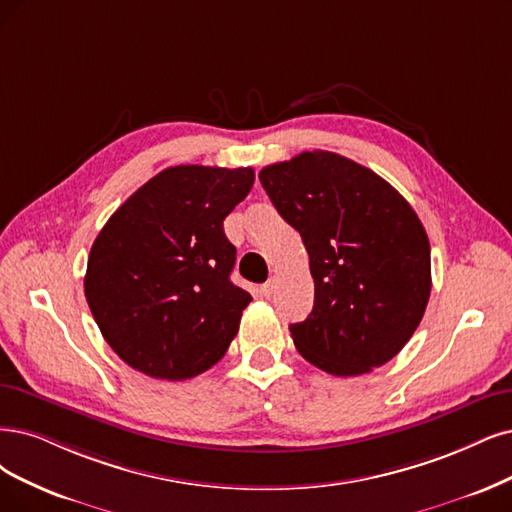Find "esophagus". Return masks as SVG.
I'll list each match as a JSON object with an SVG mask.
<instances>
[{
	"label": "esophagus",
	"mask_w": 512,
	"mask_h": 512,
	"mask_svg": "<svg viewBox=\"0 0 512 512\" xmlns=\"http://www.w3.org/2000/svg\"><path fill=\"white\" fill-rule=\"evenodd\" d=\"M274 289H276V278H270V280L266 282V285H263V287H261V293H263V295H266V297H272Z\"/></svg>",
	"instance_id": "34e87169"
}]
</instances>
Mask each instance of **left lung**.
Instances as JSON below:
<instances>
[{
  "label": "left lung",
  "mask_w": 512,
  "mask_h": 512,
  "mask_svg": "<svg viewBox=\"0 0 512 512\" xmlns=\"http://www.w3.org/2000/svg\"><path fill=\"white\" fill-rule=\"evenodd\" d=\"M259 181L310 257L314 308L289 327L299 354L339 377L386 365L418 329L432 287L411 204L373 170L320 149L266 166Z\"/></svg>",
  "instance_id": "obj_1"
}]
</instances>
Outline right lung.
Returning <instances> with one entry per match:
<instances>
[{"instance_id": "1", "label": "right lung", "mask_w": 512, "mask_h": 512, "mask_svg": "<svg viewBox=\"0 0 512 512\" xmlns=\"http://www.w3.org/2000/svg\"><path fill=\"white\" fill-rule=\"evenodd\" d=\"M253 181V168L170 166L109 217L88 255L84 293L126 365L179 382L230 348L253 297L230 280L236 246L223 219Z\"/></svg>"}]
</instances>
